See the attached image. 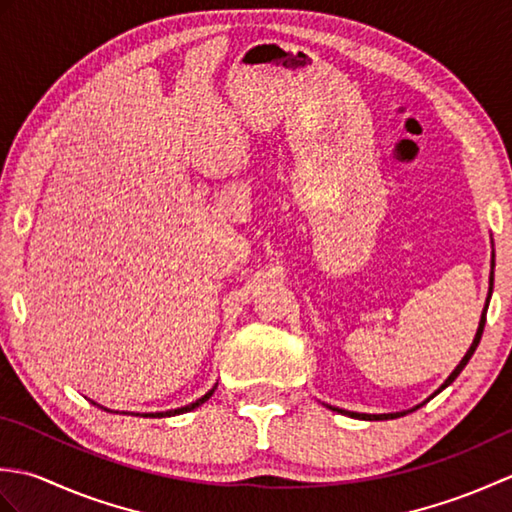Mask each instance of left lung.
Here are the masks:
<instances>
[{"label": "left lung", "instance_id": "1", "mask_svg": "<svg viewBox=\"0 0 512 512\" xmlns=\"http://www.w3.org/2000/svg\"><path fill=\"white\" fill-rule=\"evenodd\" d=\"M491 286H493V273H491ZM491 292H493V288H491ZM491 292H488V297H491ZM486 308H488V301H486ZM486 308H484V312H482V321H480V328H477V334H475V339H473V345L469 347V352L464 354V358L460 361V365L453 369V374L444 380V385L436 391V394H440V391L444 389V387H449L455 378H458V374L462 372L464 369V365L471 361V356H473V352H475V347H477V343H480V339H482V332H484V323H486ZM433 394V396H436ZM431 396V398H433ZM334 411H339V413H347V416H352V418H361V420H389V418H400V416H405V413H378V416H372V413H354V411H343V409H336V407H332Z\"/></svg>", "mask_w": 512, "mask_h": 512}]
</instances>
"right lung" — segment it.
I'll list each match as a JSON object with an SVG mask.
<instances>
[{"mask_svg": "<svg viewBox=\"0 0 512 512\" xmlns=\"http://www.w3.org/2000/svg\"><path fill=\"white\" fill-rule=\"evenodd\" d=\"M213 394V391H209V394L206 396H202L200 400H195L193 405H187V407H180V409H173V411H165V413H151V418H162V416H178V413H187V411H191V409H195L198 405H202L204 400H209V396Z\"/></svg>", "mask_w": 512, "mask_h": 512, "instance_id": "right-lung-1", "label": "right lung"}]
</instances>
